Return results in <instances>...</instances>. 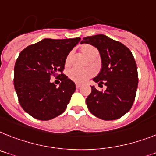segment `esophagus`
Here are the masks:
<instances>
[{
    "label": "esophagus",
    "instance_id": "esophagus-1",
    "mask_svg": "<svg viewBox=\"0 0 156 156\" xmlns=\"http://www.w3.org/2000/svg\"><path fill=\"white\" fill-rule=\"evenodd\" d=\"M76 88H80L81 87V84H80V83H76Z\"/></svg>",
    "mask_w": 156,
    "mask_h": 156
}]
</instances>
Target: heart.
Listing matches in <instances>:
<instances>
[{
	"label": "heart",
	"instance_id": "b5f03b06",
	"mask_svg": "<svg viewBox=\"0 0 156 156\" xmlns=\"http://www.w3.org/2000/svg\"><path fill=\"white\" fill-rule=\"evenodd\" d=\"M81 52L83 53L84 56L87 58H89L92 56V54L97 52L96 49L91 44H83L81 47ZM71 56H72V53H69L67 56L66 59H65V65H69L70 64ZM95 74L93 69H73L70 70L69 75L70 79L73 80L76 83H85L86 81L88 79H90L92 76Z\"/></svg>",
	"mask_w": 156,
	"mask_h": 156
}]
</instances>
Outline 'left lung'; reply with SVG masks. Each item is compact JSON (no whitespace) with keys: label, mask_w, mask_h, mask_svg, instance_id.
<instances>
[{"label":"left lung","mask_w":156,"mask_h":156,"mask_svg":"<svg viewBox=\"0 0 156 156\" xmlns=\"http://www.w3.org/2000/svg\"><path fill=\"white\" fill-rule=\"evenodd\" d=\"M80 43L90 44L99 50L103 66L93 80L100 87H107L105 91H98L92 86L86 99L87 108L104 120L121 118L133 105L138 87L137 66L132 52L119 41L103 34L83 37Z\"/></svg>","instance_id":"left-lung-1"}]
</instances>
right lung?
<instances>
[{
  "mask_svg": "<svg viewBox=\"0 0 156 156\" xmlns=\"http://www.w3.org/2000/svg\"><path fill=\"white\" fill-rule=\"evenodd\" d=\"M80 41L44 39L25 48L14 67V87L20 106L39 120H49L64 112L76 91L73 81L63 73L68 54ZM62 81L60 87L51 77Z\"/></svg>",
  "mask_w": 156,
  "mask_h": 156,
  "instance_id": "obj_1",
  "label": "right lung"
}]
</instances>
